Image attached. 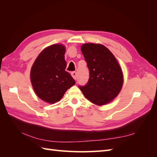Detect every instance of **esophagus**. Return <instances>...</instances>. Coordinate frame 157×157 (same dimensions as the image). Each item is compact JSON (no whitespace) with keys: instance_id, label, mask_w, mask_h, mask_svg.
<instances>
[{"instance_id":"1","label":"esophagus","mask_w":157,"mask_h":157,"mask_svg":"<svg viewBox=\"0 0 157 157\" xmlns=\"http://www.w3.org/2000/svg\"><path fill=\"white\" fill-rule=\"evenodd\" d=\"M71 76L73 77V78L74 79H76V78H77V73L75 72V71H73L71 73Z\"/></svg>"}]
</instances>
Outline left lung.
Returning a JSON list of instances; mask_svg holds the SVG:
<instances>
[{
  "label": "left lung",
  "instance_id": "1",
  "mask_svg": "<svg viewBox=\"0 0 157 157\" xmlns=\"http://www.w3.org/2000/svg\"><path fill=\"white\" fill-rule=\"evenodd\" d=\"M81 51L87 63L90 78L87 84L79 86L88 101L98 106L111 102L123 84V73L115 56L101 44L86 43Z\"/></svg>",
  "mask_w": 157,
  "mask_h": 157
}]
</instances>
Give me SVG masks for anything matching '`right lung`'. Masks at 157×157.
Instances as JSON below:
<instances>
[{"instance_id":"add662e5","label":"right lung","mask_w":157,"mask_h":157,"mask_svg":"<svg viewBox=\"0 0 157 157\" xmlns=\"http://www.w3.org/2000/svg\"><path fill=\"white\" fill-rule=\"evenodd\" d=\"M65 46L61 44L48 46L40 53L32 66L30 80L34 92L49 104L59 102L75 84L65 71Z\"/></svg>"}]
</instances>
